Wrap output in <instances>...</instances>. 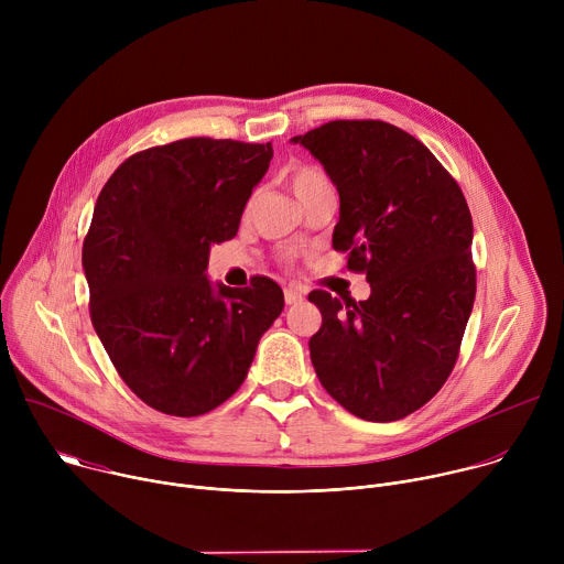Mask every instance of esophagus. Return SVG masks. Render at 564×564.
<instances>
[{"instance_id": "1", "label": "esophagus", "mask_w": 564, "mask_h": 564, "mask_svg": "<svg viewBox=\"0 0 564 564\" xmlns=\"http://www.w3.org/2000/svg\"><path fill=\"white\" fill-rule=\"evenodd\" d=\"M283 296H285V303L288 305H294V303H301L303 301V290L299 285H288L283 290Z\"/></svg>"}]
</instances>
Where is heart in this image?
Instances as JSON below:
<instances>
[{"instance_id":"heart-1","label":"heart","mask_w":564,"mask_h":564,"mask_svg":"<svg viewBox=\"0 0 564 564\" xmlns=\"http://www.w3.org/2000/svg\"><path fill=\"white\" fill-rule=\"evenodd\" d=\"M328 181L324 172H318L314 167H307V165H299L294 170L288 172V185L290 189L294 192V196L301 200L310 189H314L318 183Z\"/></svg>"}]
</instances>
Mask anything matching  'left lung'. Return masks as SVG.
Here are the masks:
<instances>
[{
    "label": "left lung",
    "instance_id": "obj_1",
    "mask_svg": "<svg viewBox=\"0 0 564 564\" xmlns=\"http://www.w3.org/2000/svg\"><path fill=\"white\" fill-rule=\"evenodd\" d=\"M292 142L337 185L333 248L370 283L359 303L310 292L324 316L310 339L316 377L361 420L406 417L448 379L473 310L466 198L417 138L381 120H335Z\"/></svg>",
    "mask_w": 564,
    "mask_h": 564
}]
</instances>
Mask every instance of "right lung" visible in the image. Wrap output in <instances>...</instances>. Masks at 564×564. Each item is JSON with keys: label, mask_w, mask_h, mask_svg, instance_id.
<instances>
[{"label": "right lung", "mask_w": 564, "mask_h": 564, "mask_svg": "<svg viewBox=\"0 0 564 564\" xmlns=\"http://www.w3.org/2000/svg\"><path fill=\"white\" fill-rule=\"evenodd\" d=\"M270 160V142L185 138L127 158L98 196L83 246L91 321L122 381L160 413L220 406L283 310L268 276L214 288L205 274Z\"/></svg>", "instance_id": "1"}]
</instances>
